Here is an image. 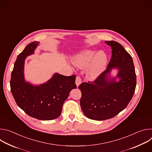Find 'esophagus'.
Instances as JSON below:
<instances>
[{
	"mask_svg": "<svg viewBox=\"0 0 152 152\" xmlns=\"http://www.w3.org/2000/svg\"><path fill=\"white\" fill-rule=\"evenodd\" d=\"M76 86H79V85L81 83V82H82V80H81V78L80 77V76H77L76 77Z\"/></svg>",
	"mask_w": 152,
	"mask_h": 152,
	"instance_id": "34e87169",
	"label": "esophagus"
}]
</instances>
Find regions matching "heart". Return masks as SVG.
Listing matches in <instances>:
<instances>
[{
  "mask_svg": "<svg viewBox=\"0 0 152 152\" xmlns=\"http://www.w3.org/2000/svg\"><path fill=\"white\" fill-rule=\"evenodd\" d=\"M73 62L75 66L80 69L88 67L87 76L91 79H96L105 69L107 63V56L102 51L96 53L91 50L83 51L76 57Z\"/></svg>",
  "mask_w": 152,
  "mask_h": 152,
  "instance_id": "1",
  "label": "heart"
}]
</instances>
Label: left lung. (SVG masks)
<instances>
[{"label":"left lung","mask_w":152,"mask_h":152,"mask_svg":"<svg viewBox=\"0 0 152 152\" xmlns=\"http://www.w3.org/2000/svg\"><path fill=\"white\" fill-rule=\"evenodd\" d=\"M112 49V56L106 70L94 81L83 82L79 88L82 93L81 109L86 117L94 120H105L114 117L124 110L135 90L137 78L132 58L114 41L104 42ZM118 68L116 78L110 79L109 73Z\"/></svg>","instance_id":"obj_1"}]
</instances>
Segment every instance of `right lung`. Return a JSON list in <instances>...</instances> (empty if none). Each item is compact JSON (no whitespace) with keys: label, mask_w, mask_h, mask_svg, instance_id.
<instances>
[{"label":"right lung","mask_w":152,"mask_h":152,"mask_svg":"<svg viewBox=\"0 0 152 152\" xmlns=\"http://www.w3.org/2000/svg\"><path fill=\"white\" fill-rule=\"evenodd\" d=\"M39 42L29 44L17 58L10 80L11 91L16 103L28 115L41 120H51L60 116L63 104L73 89L76 88V76L55 73L48 82L34 85L24 77L25 61L33 54Z\"/></svg>","instance_id":"obj_1"}]
</instances>
